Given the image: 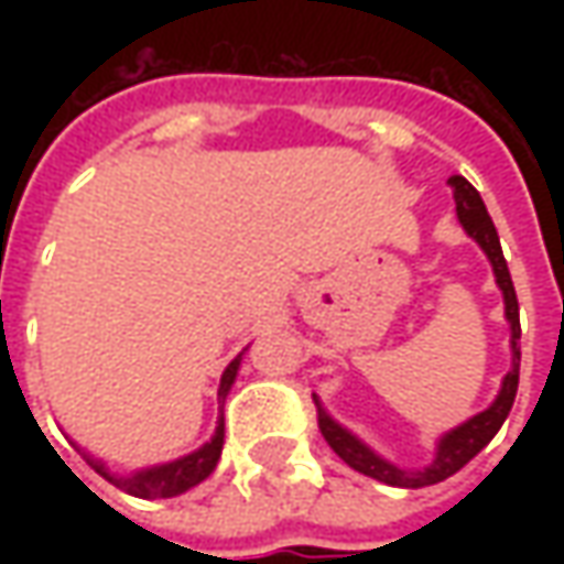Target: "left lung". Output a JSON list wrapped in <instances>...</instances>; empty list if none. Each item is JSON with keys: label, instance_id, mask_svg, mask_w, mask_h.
Returning <instances> with one entry per match:
<instances>
[{"label": "left lung", "instance_id": "1", "mask_svg": "<svg viewBox=\"0 0 564 564\" xmlns=\"http://www.w3.org/2000/svg\"><path fill=\"white\" fill-rule=\"evenodd\" d=\"M452 191H455V209H458L462 226H465L467 235H470L480 248L487 250L492 272H496V282H499V289L506 294V316H509L511 323V351H514V360H511L509 377L502 379L499 399L492 401L484 414L470 417V421L462 423L458 430H452L448 436H443L440 452H436V462L430 467H423V470H401V467L382 462L379 455H373V452L360 443V440H355L348 430H341V426L316 404V423H319V433H323V440L329 443V448H333L348 467H355V470L373 477V480H382V484H389V487H430V484H440L445 477H452L455 470H462V467H465L467 462L496 436V433H499V426L506 423L511 404H514V395H518V367H521L518 338H521V319H518V294H514V285H511L509 263H506V257H502L499 235H496V226H492V219H489L487 206L480 200L477 187L470 185V182H465L462 175H455V178H452Z\"/></svg>", "mask_w": 564, "mask_h": 564}]
</instances>
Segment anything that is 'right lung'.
Returning a JSON list of instances; mask_svg holds the SVG:
<instances>
[{
    "label": "right lung",
    "mask_w": 564,
    "mask_h": 564,
    "mask_svg": "<svg viewBox=\"0 0 564 564\" xmlns=\"http://www.w3.org/2000/svg\"><path fill=\"white\" fill-rule=\"evenodd\" d=\"M238 360L235 358L226 367V373H223V382H219V399H226L228 389H231V382H235V373H238ZM219 455H223V423L216 426V436L204 445V448H197V452H191L185 458H178V462H172V465L163 467H150V470H141V474H134V477H116V474H109L102 462H90L97 474H102L109 484H116L124 492H131V496H138V499H172V496H178V492H185V489L197 487L200 480H206L209 474H213V467L219 462Z\"/></svg>",
    "instance_id": "right-lung-1"
}]
</instances>
